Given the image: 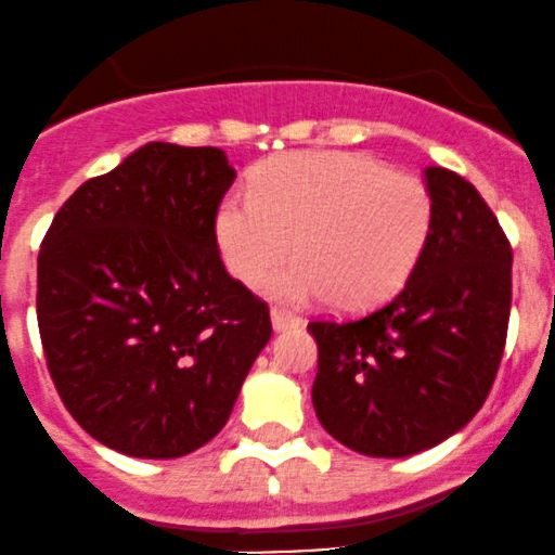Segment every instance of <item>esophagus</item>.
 Returning <instances> with one entry per match:
<instances>
[{"instance_id":"34e87169","label":"esophagus","mask_w":555,"mask_h":555,"mask_svg":"<svg viewBox=\"0 0 555 555\" xmlns=\"http://www.w3.org/2000/svg\"><path fill=\"white\" fill-rule=\"evenodd\" d=\"M271 322H273V330H289V327H298V324H304V319L298 317V313H289L284 309H273L271 311Z\"/></svg>"}]
</instances>
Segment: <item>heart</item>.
Listing matches in <instances>:
<instances>
[{"instance_id":"heart-1","label":"heart","mask_w":555,"mask_h":555,"mask_svg":"<svg viewBox=\"0 0 555 555\" xmlns=\"http://www.w3.org/2000/svg\"><path fill=\"white\" fill-rule=\"evenodd\" d=\"M435 204L427 184L384 160L344 150H300L268 160L251 193H231L215 215L222 262L238 282L268 279L279 300L327 295L338 311H365L400 293L427 249Z\"/></svg>"}]
</instances>
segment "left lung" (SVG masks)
Listing matches in <instances>:
<instances>
[{"mask_svg":"<svg viewBox=\"0 0 555 555\" xmlns=\"http://www.w3.org/2000/svg\"><path fill=\"white\" fill-rule=\"evenodd\" d=\"M424 179L435 222L402 293L362 319L309 324L319 424L365 456H411L459 433L505 351L511 242L467 179L440 166Z\"/></svg>","mask_w":555,"mask_h":555,"instance_id":"left-lung-1","label":"left lung"}]
</instances>
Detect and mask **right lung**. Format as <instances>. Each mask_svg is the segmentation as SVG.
Listing matches in <instances>:
<instances>
[{"label":"right lung","mask_w":555,"mask_h":555,"mask_svg":"<svg viewBox=\"0 0 555 555\" xmlns=\"http://www.w3.org/2000/svg\"><path fill=\"white\" fill-rule=\"evenodd\" d=\"M233 179L222 150L150 142L80 184L44 233V360L66 411L106 449L177 459L209 443L271 338L268 304L217 249Z\"/></svg>","instance_id":"right-lung-1"}]
</instances>
